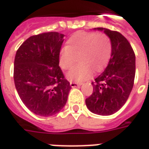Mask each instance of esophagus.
<instances>
[{
    "label": "esophagus",
    "mask_w": 149,
    "mask_h": 149,
    "mask_svg": "<svg viewBox=\"0 0 149 149\" xmlns=\"http://www.w3.org/2000/svg\"><path fill=\"white\" fill-rule=\"evenodd\" d=\"M82 84L81 83H77V82H70V85H71L72 88H75V87H78V86H80Z\"/></svg>",
    "instance_id": "esophagus-1"
}]
</instances>
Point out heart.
<instances>
[{"mask_svg":"<svg viewBox=\"0 0 149 149\" xmlns=\"http://www.w3.org/2000/svg\"><path fill=\"white\" fill-rule=\"evenodd\" d=\"M112 41L105 33L78 32L67 41L66 47L60 52V66L64 70L71 68L78 61L80 64L67 73L69 81L81 82L100 72L109 61Z\"/></svg>","mask_w":149,"mask_h":149,"instance_id":"b5f03b06","label":"heart"}]
</instances>
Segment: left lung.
<instances>
[{
  "label": "left lung",
  "instance_id": "8db88e82",
  "mask_svg": "<svg viewBox=\"0 0 149 149\" xmlns=\"http://www.w3.org/2000/svg\"><path fill=\"white\" fill-rule=\"evenodd\" d=\"M103 30L112 41L109 65L92 84L93 92L85 103L91 112L101 116L112 115L125 104L134 84L136 56L130 43L117 31Z\"/></svg>",
  "mask_w": 149,
  "mask_h": 149
}]
</instances>
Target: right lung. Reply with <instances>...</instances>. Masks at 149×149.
<instances>
[{"instance_id": "obj_1", "label": "right lung", "mask_w": 149, "mask_h": 149, "mask_svg": "<svg viewBox=\"0 0 149 149\" xmlns=\"http://www.w3.org/2000/svg\"><path fill=\"white\" fill-rule=\"evenodd\" d=\"M64 34L49 32L34 35L17 51L13 78L19 97L31 112L49 116L67 102L71 85L59 66Z\"/></svg>"}]
</instances>
